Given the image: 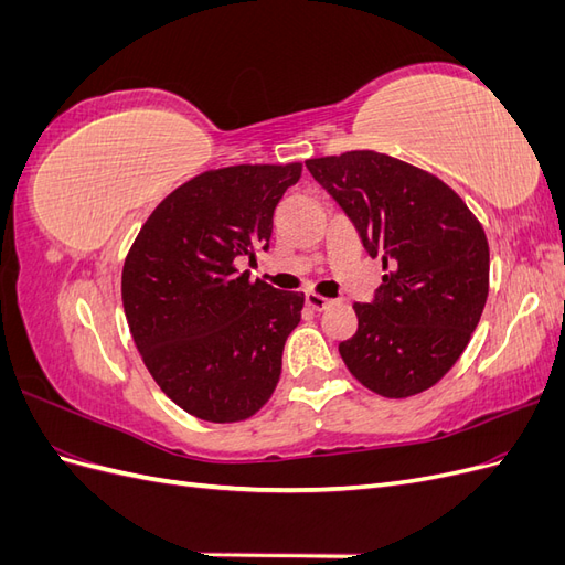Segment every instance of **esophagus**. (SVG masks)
<instances>
[{"label": "esophagus", "instance_id": "esophagus-1", "mask_svg": "<svg viewBox=\"0 0 565 565\" xmlns=\"http://www.w3.org/2000/svg\"><path fill=\"white\" fill-rule=\"evenodd\" d=\"M306 306H309V309H313V311H324V309H330V306H332V299L309 292V295H306Z\"/></svg>", "mask_w": 565, "mask_h": 565}]
</instances>
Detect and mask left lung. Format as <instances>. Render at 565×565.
I'll return each mask as SVG.
<instances>
[{"label":"left lung","mask_w":565,"mask_h":565,"mask_svg":"<svg viewBox=\"0 0 565 565\" xmlns=\"http://www.w3.org/2000/svg\"><path fill=\"white\" fill-rule=\"evenodd\" d=\"M306 167L384 266L374 299L353 303L358 330L339 344L347 367L384 398L431 388L465 353L483 313V226L450 185L384 152L351 150Z\"/></svg>","instance_id":"left-lung-1"}]
</instances>
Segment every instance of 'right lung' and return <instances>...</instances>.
Here are the masks:
<instances>
[{
  "label": "right lung",
  "instance_id": "right-lung-1",
  "mask_svg": "<svg viewBox=\"0 0 565 565\" xmlns=\"http://www.w3.org/2000/svg\"><path fill=\"white\" fill-rule=\"evenodd\" d=\"M301 164H237L169 193L127 254L122 303L158 386L188 415L243 422L278 386L301 292L249 280L237 259L266 252L273 214Z\"/></svg>",
  "mask_w": 565,
  "mask_h": 565
}]
</instances>
